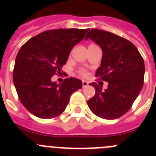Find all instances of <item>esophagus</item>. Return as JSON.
Listing matches in <instances>:
<instances>
[{"label": "esophagus", "instance_id": "1", "mask_svg": "<svg viewBox=\"0 0 156 156\" xmlns=\"http://www.w3.org/2000/svg\"><path fill=\"white\" fill-rule=\"evenodd\" d=\"M82 83H83V87H87L88 85H89V83L86 80H83Z\"/></svg>", "mask_w": 156, "mask_h": 156}]
</instances>
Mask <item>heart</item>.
<instances>
[{"mask_svg":"<svg viewBox=\"0 0 156 156\" xmlns=\"http://www.w3.org/2000/svg\"><path fill=\"white\" fill-rule=\"evenodd\" d=\"M80 74L82 76H86L87 74V71L85 69H80Z\"/></svg>","mask_w":156,"mask_h":156,"instance_id":"heart-1","label":"heart"}]
</instances>
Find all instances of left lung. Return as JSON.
Segmentation results:
<instances>
[{"instance_id": "obj_1", "label": "left lung", "mask_w": 156, "mask_h": 156, "mask_svg": "<svg viewBox=\"0 0 156 156\" xmlns=\"http://www.w3.org/2000/svg\"><path fill=\"white\" fill-rule=\"evenodd\" d=\"M101 47L102 58L95 76L108 83V88L97 83L90 85L95 94L87 101L94 115L105 119H118L132 107L144 84V59L137 48L123 37L105 30L93 29L87 34Z\"/></svg>"}]
</instances>
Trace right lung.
Returning <instances> with one entry per match:
<instances>
[{"label": "right lung", "mask_w": 156, "mask_h": 156, "mask_svg": "<svg viewBox=\"0 0 156 156\" xmlns=\"http://www.w3.org/2000/svg\"><path fill=\"white\" fill-rule=\"evenodd\" d=\"M89 29L47 30L32 37L19 49L13 70L19 98L30 113L41 119L62 114L72 94L82 88V81L70 77L62 83L51 77L61 73L74 46Z\"/></svg>", "instance_id": "obj_1"}]
</instances>
